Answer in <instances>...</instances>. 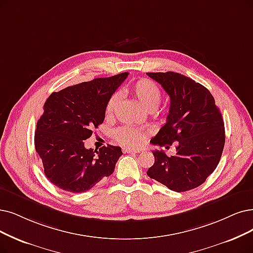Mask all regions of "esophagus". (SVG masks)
I'll use <instances>...</instances> for the list:
<instances>
[{"label": "esophagus", "instance_id": "esophagus-1", "mask_svg": "<svg viewBox=\"0 0 253 253\" xmlns=\"http://www.w3.org/2000/svg\"><path fill=\"white\" fill-rule=\"evenodd\" d=\"M123 150H124L125 154H139L140 153V150L133 149V148H129V147H124Z\"/></svg>", "mask_w": 253, "mask_h": 253}]
</instances>
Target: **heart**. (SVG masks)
<instances>
[{
    "instance_id": "b5f03b06",
    "label": "heart",
    "mask_w": 253,
    "mask_h": 253,
    "mask_svg": "<svg viewBox=\"0 0 253 253\" xmlns=\"http://www.w3.org/2000/svg\"><path fill=\"white\" fill-rule=\"evenodd\" d=\"M129 92L138 100L140 106L148 112H153L159 107L162 99L161 89L148 79H140L129 88ZM120 102V93L114 92L111 94L105 107V114L107 117H111ZM114 137L117 142L121 145L136 147L142 144L145 139V134L133 126H121L115 129Z\"/></svg>"
}]
</instances>
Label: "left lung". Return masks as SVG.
I'll return each instance as SVG.
<instances>
[{"instance_id": "1", "label": "left lung", "mask_w": 253, "mask_h": 253, "mask_svg": "<svg viewBox=\"0 0 253 253\" xmlns=\"http://www.w3.org/2000/svg\"><path fill=\"white\" fill-rule=\"evenodd\" d=\"M170 97L166 124L150 140L154 145L177 142L176 153L153 151L155 164L147 175L175 192L204 184L216 169L225 143L224 123L209 90L192 79L173 72L147 73Z\"/></svg>"}]
</instances>
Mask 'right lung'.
<instances>
[{"label": "right lung", "instance_id": "add662e5", "mask_svg": "<svg viewBox=\"0 0 253 253\" xmlns=\"http://www.w3.org/2000/svg\"><path fill=\"white\" fill-rule=\"evenodd\" d=\"M128 73L98 78L53 92L37 121L35 149L44 174L58 188L82 193L113 173L123 155L119 146L87 149L84 140L104 123L105 107Z\"/></svg>", "mask_w": 253, "mask_h": 253}]
</instances>
